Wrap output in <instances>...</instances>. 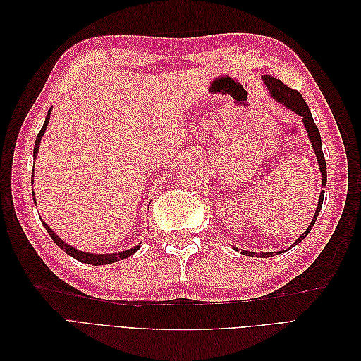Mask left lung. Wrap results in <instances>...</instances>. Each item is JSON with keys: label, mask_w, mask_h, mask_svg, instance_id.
<instances>
[{"label": "left lung", "mask_w": 361, "mask_h": 361, "mask_svg": "<svg viewBox=\"0 0 361 361\" xmlns=\"http://www.w3.org/2000/svg\"><path fill=\"white\" fill-rule=\"evenodd\" d=\"M264 82L267 84L268 90L271 93V96L274 97V99L280 104L285 105L286 108H290L292 111H295L297 114H300L302 117V122H304V126L305 129H307V134H309V138L312 141V146H313V150L316 154V158H318V162H319V169H321V173H322V187H325L326 185V164H325V158H324V154H322V143H321V134H319V129L318 126L314 125V120L312 117V113L309 110L307 104H305V101L302 99V96L298 90L295 89H290V87H288L285 82L274 78V76L271 75H265L264 76ZM322 202H324V191L321 192L319 195V202H318V207H316V212H314V216L313 220L309 226L307 231H305L297 241H295V245H297L298 243H301L302 239L309 235V232L312 231V227L316 221V218H318L319 212H321V207H322ZM247 256H253L255 253H251V251H247V253H244ZM279 255L277 251L276 253H272V251H269V253H262V255H257L256 256L259 257H269V256H276Z\"/></svg>", "instance_id": "8db88e82"}]
</instances>
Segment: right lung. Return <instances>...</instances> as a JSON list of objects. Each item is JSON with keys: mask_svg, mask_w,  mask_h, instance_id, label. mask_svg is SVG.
<instances>
[{"mask_svg": "<svg viewBox=\"0 0 361 361\" xmlns=\"http://www.w3.org/2000/svg\"><path fill=\"white\" fill-rule=\"evenodd\" d=\"M49 114H51V110L48 111L47 118H45V123H43V126H42V129H40V133H39V134H37V137H36L35 150H32V157H35V158H36L37 152H39V145H40L42 135H43V133H45L47 125H48V122H49ZM32 194H35V192H32ZM43 226H45V228L48 231V233H49V236L52 238V241H54V243H56L61 250L66 251V253H68L69 256H72L73 259L80 260V262H84V264H90V265H106V264H113V262L123 260V259H126V257H129V256H133V255L135 253V251L140 248L138 245H135V247L129 248V250L120 251V253H111V255H93V253H84V251L76 250V248H73V247H71V245H68L66 243H64L63 239H60L56 233H54V232L51 231V227H48V224L43 223Z\"/></svg>", "mask_w": 361, "mask_h": 361, "instance_id": "add662e5", "label": "right lung"}]
</instances>
